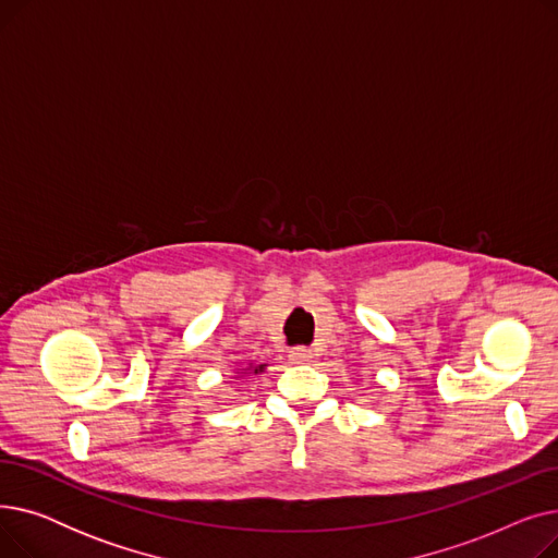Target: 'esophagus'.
<instances>
[{
    "label": "esophagus",
    "mask_w": 558,
    "mask_h": 558,
    "mask_svg": "<svg viewBox=\"0 0 558 558\" xmlns=\"http://www.w3.org/2000/svg\"><path fill=\"white\" fill-rule=\"evenodd\" d=\"M289 360H291V364H310V362H314V353L310 348H294L289 353Z\"/></svg>",
    "instance_id": "1"
}]
</instances>
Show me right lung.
I'll return each instance as SVG.
<instances>
[{"instance_id":"right-lung-1","label":"right lung","mask_w":558,"mask_h":558,"mask_svg":"<svg viewBox=\"0 0 558 558\" xmlns=\"http://www.w3.org/2000/svg\"><path fill=\"white\" fill-rule=\"evenodd\" d=\"M267 366H269V364H255V362H251L248 366L234 371V373H238V375H234V379H238V377H255V375L267 371Z\"/></svg>"}]
</instances>
